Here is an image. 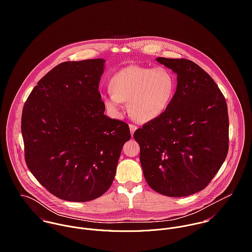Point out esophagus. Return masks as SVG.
Segmentation results:
<instances>
[{"mask_svg":"<svg viewBox=\"0 0 252 252\" xmlns=\"http://www.w3.org/2000/svg\"><path fill=\"white\" fill-rule=\"evenodd\" d=\"M129 127H130V132H131V135L133 136L134 132L137 130V126H135V125H133V124H130V125H129Z\"/></svg>","mask_w":252,"mask_h":252,"instance_id":"34e87169","label":"esophagus"}]
</instances>
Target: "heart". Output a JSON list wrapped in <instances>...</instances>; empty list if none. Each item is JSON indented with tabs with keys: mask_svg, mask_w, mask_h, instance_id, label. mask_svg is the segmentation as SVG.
Here are the masks:
<instances>
[{
	"mask_svg": "<svg viewBox=\"0 0 252 252\" xmlns=\"http://www.w3.org/2000/svg\"><path fill=\"white\" fill-rule=\"evenodd\" d=\"M110 94L104 96L106 108L119 114L122 102H128V112L138 122H149L169 108L176 92V80L164 68L128 66L113 74L109 80Z\"/></svg>",
	"mask_w": 252,
	"mask_h": 252,
	"instance_id": "1",
	"label": "heart"
}]
</instances>
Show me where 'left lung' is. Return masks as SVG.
<instances>
[{
	"label": "left lung",
	"instance_id": "1",
	"mask_svg": "<svg viewBox=\"0 0 252 252\" xmlns=\"http://www.w3.org/2000/svg\"><path fill=\"white\" fill-rule=\"evenodd\" d=\"M177 73L167 110L134 133L147 184L169 197H184L208 186L226 159L229 118L215 80L187 59L158 57Z\"/></svg>",
	"mask_w": 252,
	"mask_h": 252
}]
</instances>
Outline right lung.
Segmentation results:
<instances>
[{"mask_svg":"<svg viewBox=\"0 0 252 252\" xmlns=\"http://www.w3.org/2000/svg\"><path fill=\"white\" fill-rule=\"evenodd\" d=\"M105 60L64 62L47 72L22 110L25 160L36 180L71 202L99 198L110 187L127 123L111 119L99 92Z\"/></svg>","mask_w":252,"mask_h":252,"instance_id":"1","label":"right lung"}]
</instances>
